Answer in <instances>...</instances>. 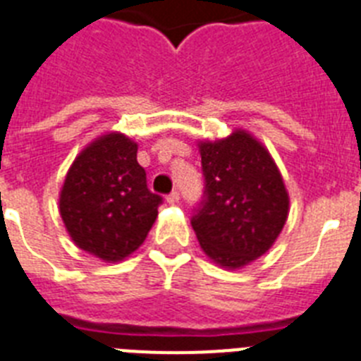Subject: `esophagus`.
Instances as JSON below:
<instances>
[{
    "label": "esophagus",
    "mask_w": 361,
    "mask_h": 361,
    "mask_svg": "<svg viewBox=\"0 0 361 361\" xmlns=\"http://www.w3.org/2000/svg\"><path fill=\"white\" fill-rule=\"evenodd\" d=\"M166 202H169L171 205L178 204V202H180V192H178V190H172L171 195L166 196Z\"/></svg>",
    "instance_id": "34e87169"
}]
</instances>
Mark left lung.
Returning <instances> with one entry per match:
<instances>
[{
    "label": "left lung",
    "mask_w": 361,
    "mask_h": 361,
    "mask_svg": "<svg viewBox=\"0 0 361 361\" xmlns=\"http://www.w3.org/2000/svg\"><path fill=\"white\" fill-rule=\"evenodd\" d=\"M204 200L190 224L214 264L240 269L264 255L283 231L290 196L268 148L246 130L198 141Z\"/></svg>",
    "instance_id": "obj_1"
}]
</instances>
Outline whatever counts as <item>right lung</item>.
<instances>
[{
    "label": "right lung",
    "instance_id": "obj_1",
    "mask_svg": "<svg viewBox=\"0 0 361 361\" xmlns=\"http://www.w3.org/2000/svg\"><path fill=\"white\" fill-rule=\"evenodd\" d=\"M159 204L137 163V143L121 132L97 137L75 157L59 200L71 240L104 262H119L143 244Z\"/></svg>",
    "mask_w": 361,
    "mask_h": 361
}]
</instances>
